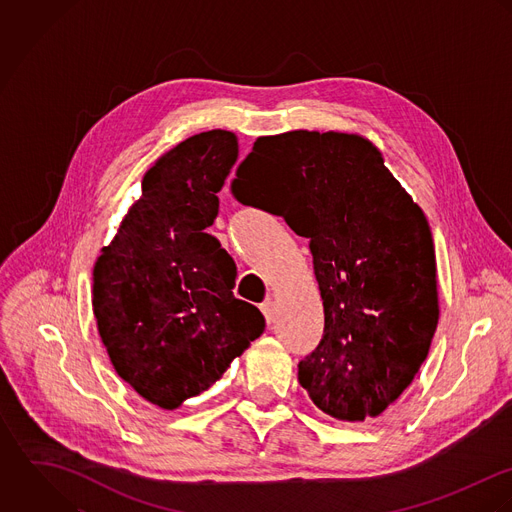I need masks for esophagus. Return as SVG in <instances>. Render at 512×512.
<instances>
[{"instance_id": "34e87169", "label": "esophagus", "mask_w": 512, "mask_h": 512, "mask_svg": "<svg viewBox=\"0 0 512 512\" xmlns=\"http://www.w3.org/2000/svg\"><path fill=\"white\" fill-rule=\"evenodd\" d=\"M261 312H263V316H265L267 324H271V322L275 320V305H273V301H271V299H267V301L261 305Z\"/></svg>"}]
</instances>
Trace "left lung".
I'll return each instance as SVG.
<instances>
[{
    "instance_id": "left-lung-1",
    "label": "left lung",
    "mask_w": 512,
    "mask_h": 512,
    "mask_svg": "<svg viewBox=\"0 0 512 512\" xmlns=\"http://www.w3.org/2000/svg\"><path fill=\"white\" fill-rule=\"evenodd\" d=\"M231 194L307 237L324 334L299 362L316 408L364 421L392 406L427 358L439 320L429 223L366 138L261 136Z\"/></svg>"
}]
</instances>
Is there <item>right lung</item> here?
I'll return each mask as SVG.
<instances>
[{
    "label": "right lung",
    "mask_w": 512,
    "mask_h": 512,
    "mask_svg": "<svg viewBox=\"0 0 512 512\" xmlns=\"http://www.w3.org/2000/svg\"><path fill=\"white\" fill-rule=\"evenodd\" d=\"M237 154L233 132L209 130L158 158L93 269L108 358L158 408L209 390L265 330L261 310L233 297V259L205 233Z\"/></svg>",
    "instance_id": "1"
}]
</instances>
